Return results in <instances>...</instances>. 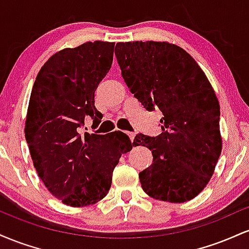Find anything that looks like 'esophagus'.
I'll list each match as a JSON object with an SVG mask.
<instances>
[{
  "label": "esophagus",
  "mask_w": 249,
  "mask_h": 249,
  "mask_svg": "<svg viewBox=\"0 0 249 249\" xmlns=\"http://www.w3.org/2000/svg\"><path fill=\"white\" fill-rule=\"evenodd\" d=\"M126 133H127V136H128V137H130L131 142H133L134 137H136V133H134V132H126Z\"/></svg>",
  "instance_id": "obj_1"
}]
</instances>
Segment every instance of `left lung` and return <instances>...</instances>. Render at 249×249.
Returning a JSON list of instances; mask_svg holds the SVG:
<instances>
[{"instance_id": "left-lung-1", "label": "left lung", "mask_w": 249, "mask_h": 249, "mask_svg": "<svg viewBox=\"0 0 249 249\" xmlns=\"http://www.w3.org/2000/svg\"><path fill=\"white\" fill-rule=\"evenodd\" d=\"M115 53L134 97L164 116L159 136L139 133L133 141L153 156L151 166L139 173L142 190L173 204L192 200L211 180L222 148L212 85L193 57L172 43L119 42Z\"/></svg>"}]
</instances>
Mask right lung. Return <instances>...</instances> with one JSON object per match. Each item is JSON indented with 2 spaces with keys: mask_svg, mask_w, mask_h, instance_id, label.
Instances as JSON below:
<instances>
[{
  "mask_svg": "<svg viewBox=\"0 0 249 249\" xmlns=\"http://www.w3.org/2000/svg\"><path fill=\"white\" fill-rule=\"evenodd\" d=\"M115 43L87 42L53 56L31 90L25 139L34 166L49 192L63 204L89 206L107 196L113 168L131 151L127 134H81L85 117L99 124L95 91L113 61Z\"/></svg>",
  "mask_w": 249,
  "mask_h": 249,
  "instance_id": "obj_1",
  "label": "right lung"
}]
</instances>
